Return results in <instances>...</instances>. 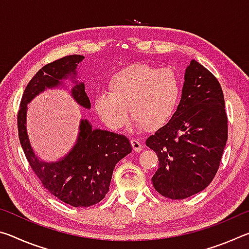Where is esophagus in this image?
<instances>
[{
    "mask_svg": "<svg viewBox=\"0 0 249 249\" xmlns=\"http://www.w3.org/2000/svg\"><path fill=\"white\" fill-rule=\"evenodd\" d=\"M130 144H132L133 149L136 151V153H140V151H142V145L141 142H138L136 140H132V141H130Z\"/></svg>",
    "mask_w": 249,
    "mask_h": 249,
    "instance_id": "1",
    "label": "esophagus"
}]
</instances>
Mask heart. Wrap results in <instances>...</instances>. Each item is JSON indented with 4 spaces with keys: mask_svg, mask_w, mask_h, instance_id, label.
I'll list each match as a JSON object with an SVG mask.
<instances>
[{
    "mask_svg": "<svg viewBox=\"0 0 249 249\" xmlns=\"http://www.w3.org/2000/svg\"><path fill=\"white\" fill-rule=\"evenodd\" d=\"M181 98V83L175 71L147 64L132 65L114 73L108 92L93 100L96 114L107 127H124L129 107L137 128L150 130L165 126L177 111Z\"/></svg>",
    "mask_w": 249,
    "mask_h": 249,
    "instance_id": "b5f03b06",
    "label": "heart"
}]
</instances>
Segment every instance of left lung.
I'll use <instances>...</instances> for the list:
<instances>
[{"instance_id": "obj_1", "label": "left lung", "mask_w": 249, "mask_h": 249, "mask_svg": "<svg viewBox=\"0 0 249 249\" xmlns=\"http://www.w3.org/2000/svg\"><path fill=\"white\" fill-rule=\"evenodd\" d=\"M226 141L222 88L208 69L192 60L174 116L146 140L159 161L151 178L154 188L172 200L204 190L216 175Z\"/></svg>"}]
</instances>
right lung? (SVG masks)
<instances>
[{
    "label": "right lung",
    "instance_id": "add662e5",
    "mask_svg": "<svg viewBox=\"0 0 249 249\" xmlns=\"http://www.w3.org/2000/svg\"><path fill=\"white\" fill-rule=\"evenodd\" d=\"M83 59L81 54H71L44 66L28 82L18 114L19 142L32 169L46 190L75 208H87L103 199L108 191L115 165L132 151V145L124 135L93 129L89 121L81 120L72 149L58 161H43L32 148L26 117L27 104L36 95L60 87L66 79H71L74 83L71 95L75 102L84 108L91 107L84 83L77 81V66Z\"/></svg>",
    "mask_w": 249,
    "mask_h": 249
}]
</instances>
